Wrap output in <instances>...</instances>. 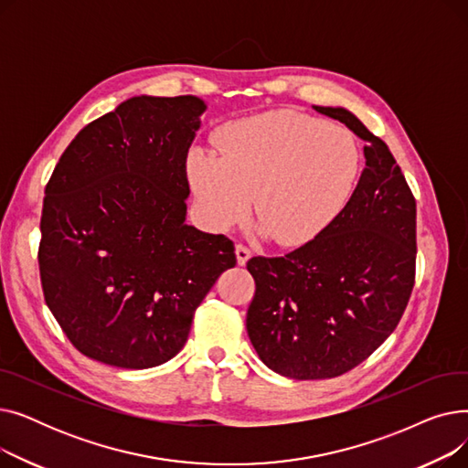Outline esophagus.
I'll return each mask as SVG.
<instances>
[{
	"label": "esophagus",
	"instance_id": "esophagus-1",
	"mask_svg": "<svg viewBox=\"0 0 468 468\" xmlns=\"http://www.w3.org/2000/svg\"><path fill=\"white\" fill-rule=\"evenodd\" d=\"M235 256H237V263L244 265V263L250 260L252 252L247 247H242V244H237V247H235Z\"/></svg>",
	"mask_w": 468,
	"mask_h": 468
}]
</instances>
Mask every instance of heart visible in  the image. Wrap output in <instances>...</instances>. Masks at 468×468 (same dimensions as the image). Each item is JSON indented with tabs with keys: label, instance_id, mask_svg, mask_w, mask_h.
I'll return each mask as SVG.
<instances>
[{
	"label": "heart",
	"instance_id": "heart-1",
	"mask_svg": "<svg viewBox=\"0 0 468 468\" xmlns=\"http://www.w3.org/2000/svg\"><path fill=\"white\" fill-rule=\"evenodd\" d=\"M221 157L193 147L186 175L205 224L229 231L249 216L256 235L303 247L347 205L360 175L356 136L300 112H269L231 122L219 134Z\"/></svg>",
	"mask_w": 468,
	"mask_h": 468
}]
</instances>
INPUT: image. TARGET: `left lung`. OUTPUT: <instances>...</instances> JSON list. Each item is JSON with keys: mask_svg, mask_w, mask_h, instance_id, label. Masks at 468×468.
<instances>
[{"mask_svg": "<svg viewBox=\"0 0 468 468\" xmlns=\"http://www.w3.org/2000/svg\"><path fill=\"white\" fill-rule=\"evenodd\" d=\"M366 142V166L332 224L284 258H252L247 330L290 379L353 370L397 328L415 275V199L387 144L341 106H313Z\"/></svg>", "mask_w": 468, "mask_h": 468, "instance_id": "8db88e82", "label": "left lung"}]
</instances>
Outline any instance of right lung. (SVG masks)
I'll return each mask as SVG.
<instances>
[{"instance_id":"obj_1","label":"right lung","mask_w":468,"mask_h":468,"mask_svg":"<svg viewBox=\"0 0 468 468\" xmlns=\"http://www.w3.org/2000/svg\"><path fill=\"white\" fill-rule=\"evenodd\" d=\"M199 96H133L80 131L45 187L47 307L85 356L144 370L176 356L233 242L186 224Z\"/></svg>"}]
</instances>
